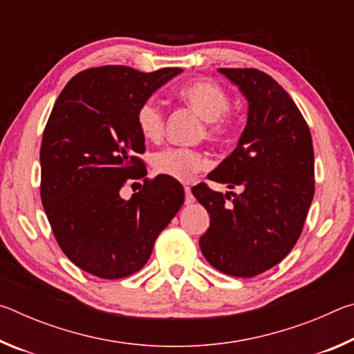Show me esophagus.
Returning <instances> with one entry per match:
<instances>
[{
    "label": "esophagus",
    "instance_id": "obj_1",
    "mask_svg": "<svg viewBox=\"0 0 354 354\" xmlns=\"http://www.w3.org/2000/svg\"><path fill=\"white\" fill-rule=\"evenodd\" d=\"M184 192H185V205H194L195 203V198H194V195H192V190H190V187H184Z\"/></svg>",
    "mask_w": 354,
    "mask_h": 354
}]
</instances>
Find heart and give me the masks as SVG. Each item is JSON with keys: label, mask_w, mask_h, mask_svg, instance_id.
<instances>
[{"label": "heart", "mask_w": 354, "mask_h": 354, "mask_svg": "<svg viewBox=\"0 0 354 354\" xmlns=\"http://www.w3.org/2000/svg\"><path fill=\"white\" fill-rule=\"evenodd\" d=\"M179 98L189 104L205 122L211 123L209 134L221 139L231 133V120L223 118L230 109V95L214 81H194L178 91ZM139 133L148 140H156L162 134L164 115L154 100H147L139 106L136 113ZM154 170L160 175L170 176L178 181H189L196 171L205 169V156L187 148H167L153 158Z\"/></svg>", "instance_id": "1"}]
</instances>
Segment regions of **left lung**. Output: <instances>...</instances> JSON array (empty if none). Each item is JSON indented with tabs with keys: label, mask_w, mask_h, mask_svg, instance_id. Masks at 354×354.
<instances>
[{
	"label": "left lung",
	"mask_w": 354,
	"mask_h": 354,
	"mask_svg": "<svg viewBox=\"0 0 354 354\" xmlns=\"http://www.w3.org/2000/svg\"><path fill=\"white\" fill-rule=\"evenodd\" d=\"M218 73L237 86L248 113L236 149L207 178L241 187V194L206 184L192 189L211 218L200 248L221 273L251 278L283 261L301 234L314 198L313 139L297 104L272 76L253 68Z\"/></svg>",
	"instance_id": "obj_1"
}]
</instances>
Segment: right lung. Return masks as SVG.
<instances>
[{"mask_svg": "<svg viewBox=\"0 0 354 354\" xmlns=\"http://www.w3.org/2000/svg\"><path fill=\"white\" fill-rule=\"evenodd\" d=\"M181 71L106 65L81 71L56 100L41 139L40 196L59 247L84 272L103 279L139 272L183 206V185L165 175L129 200L120 195L128 178L145 176L137 109Z\"/></svg>", "mask_w": 354, "mask_h": 354, "instance_id": "add662e5", "label": "right lung"}]
</instances>
